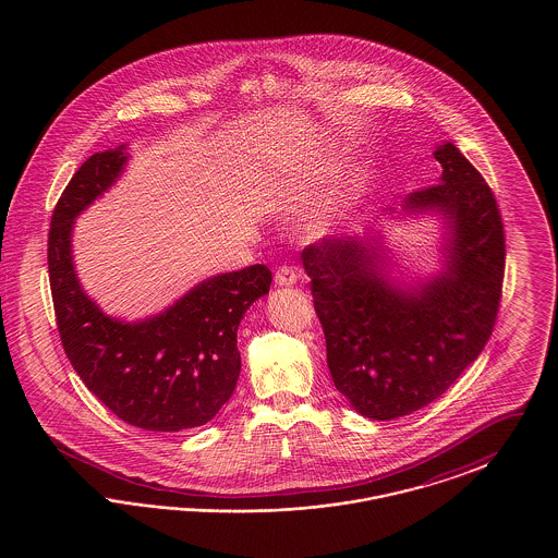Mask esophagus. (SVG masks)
<instances>
[{
    "instance_id": "34e87169",
    "label": "esophagus",
    "mask_w": 558,
    "mask_h": 558,
    "mask_svg": "<svg viewBox=\"0 0 558 558\" xmlns=\"http://www.w3.org/2000/svg\"><path fill=\"white\" fill-rule=\"evenodd\" d=\"M274 282L278 287H292V284H296V269L292 266L278 267L276 276H274Z\"/></svg>"
}]
</instances>
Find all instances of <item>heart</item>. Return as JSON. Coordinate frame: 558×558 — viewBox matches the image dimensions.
<instances>
[{"label":"heart","instance_id":"heart-1","mask_svg":"<svg viewBox=\"0 0 558 558\" xmlns=\"http://www.w3.org/2000/svg\"><path fill=\"white\" fill-rule=\"evenodd\" d=\"M364 178H366L364 171H357V173L349 180V184H347L345 190L341 192V196H337L332 203H328L322 211L314 215V219H312V223H310L312 232L324 234V232H328L330 228H335V226L339 223V217L355 203V198H357V194H360V190H362V184H364Z\"/></svg>","mask_w":558,"mask_h":558}]
</instances>
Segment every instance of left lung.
Masks as SVG:
<instances>
[{
	"label": "left lung",
	"mask_w": 558,
	"mask_h": 558,
	"mask_svg": "<svg viewBox=\"0 0 558 558\" xmlns=\"http://www.w3.org/2000/svg\"><path fill=\"white\" fill-rule=\"evenodd\" d=\"M441 178L372 217L364 234L322 239L301 253L326 337L328 371L351 408L393 421L441 398L487 343L505 278L502 219L485 180L450 144ZM442 221L440 267L396 277L380 218Z\"/></svg>",
	"instance_id": "obj_1"
}]
</instances>
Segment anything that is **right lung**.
<instances>
[{"label":"right lung","mask_w":558,"mask_h":558,"mask_svg":"<svg viewBox=\"0 0 558 558\" xmlns=\"http://www.w3.org/2000/svg\"><path fill=\"white\" fill-rule=\"evenodd\" d=\"M130 159L125 144L96 153L64 187L48 239L53 310L66 357L112 414L146 430L178 433L207 425L232 398L240 319L269 292L271 271L257 264L205 278L148 318L107 314L81 287L73 230Z\"/></svg>","instance_id":"1"}]
</instances>
